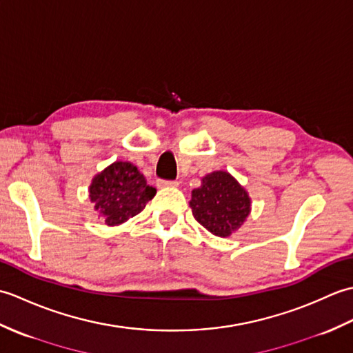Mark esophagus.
I'll return each mask as SVG.
<instances>
[{
	"instance_id": "1",
	"label": "esophagus",
	"mask_w": 353,
	"mask_h": 353,
	"mask_svg": "<svg viewBox=\"0 0 353 353\" xmlns=\"http://www.w3.org/2000/svg\"><path fill=\"white\" fill-rule=\"evenodd\" d=\"M157 185L162 186V188H176V186H179V182H176V181H159V182H157Z\"/></svg>"
}]
</instances>
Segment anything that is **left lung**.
<instances>
[{
    "mask_svg": "<svg viewBox=\"0 0 353 353\" xmlns=\"http://www.w3.org/2000/svg\"><path fill=\"white\" fill-rule=\"evenodd\" d=\"M192 215L212 235L228 238L243 226L252 212V199L244 186L228 171H212L192 190Z\"/></svg>",
    "mask_w": 353,
    "mask_h": 353,
    "instance_id": "obj_1",
    "label": "left lung"
}]
</instances>
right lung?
Listing matches in <instances>:
<instances>
[{"mask_svg":"<svg viewBox=\"0 0 353 353\" xmlns=\"http://www.w3.org/2000/svg\"><path fill=\"white\" fill-rule=\"evenodd\" d=\"M154 196L156 190L147 185L144 174L129 161L110 163L89 185V200L109 228L138 215Z\"/></svg>","mask_w":353,"mask_h":353,"instance_id":"add662e5","label":"right lung"}]
</instances>
